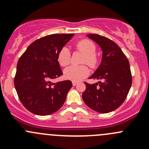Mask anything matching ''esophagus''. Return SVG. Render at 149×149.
Returning a JSON list of instances; mask_svg holds the SVG:
<instances>
[{
  "instance_id": "obj_1",
  "label": "esophagus",
  "mask_w": 149,
  "mask_h": 149,
  "mask_svg": "<svg viewBox=\"0 0 149 149\" xmlns=\"http://www.w3.org/2000/svg\"><path fill=\"white\" fill-rule=\"evenodd\" d=\"M72 84H73V86H76L78 84L77 82H76V81H73V82H72Z\"/></svg>"
}]
</instances>
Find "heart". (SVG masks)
Wrapping results in <instances>:
<instances>
[{
    "mask_svg": "<svg viewBox=\"0 0 149 149\" xmlns=\"http://www.w3.org/2000/svg\"><path fill=\"white\" fill-rule=\"evenodd\" d=\"M76 48L85 54L83 63H87L94 68L98 63V56L96 52V45L92 41L83 40L76 44ZM58 61L61 66H66L70 63V53L69 49L64 47L60 50L58 55ZM90 73L89 68L86 65H71L64 70V76L67 79L73 81H79L86 77Z\"/></svg>",
    "mask_w": 149,
    "mask_h": 149,
    "instance_id": "1",
    "label": "heart"
}]
</instances>
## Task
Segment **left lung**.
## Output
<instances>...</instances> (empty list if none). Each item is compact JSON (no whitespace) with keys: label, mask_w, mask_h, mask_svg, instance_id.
<instances>
[{"label":"left lung","mask_w":149,"mask_h":149,"mask_svg":"<svg viewBox=\"0 0 149 149\" xmlns=\"http://www.w3.org/2000/svg\"><path fill=\"white\" fill-rule=\"evenodd\" d=\"M102 50V62L89 79L102 81L85 83L82 99L86 104L100 113L114 111L123 103L132 84L128 60L119 46L109 39L97 34H87Z\"/></svg>","instance_id":"obj_1"}]
</instances>
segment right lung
<instances>
[{
	"label": "right lung",
	"mask_w": 149,
	"mask_h": 149,
	"mask_svg": "<svg viewBox=\"0 0 149 149\" xmlns=\"http://www.w3.org/2000/svg\"><path fill=\"white\" fill-rule=\"evenodd\" d=\"M73 34H55L35 40L19 58L14 86L19 98L31 113L48 115L63 105L72 87L69 80L52 83L63 75L58 61L61 49Z\"/></svg>",
	"instance_id": "1"
}]
</instances>
